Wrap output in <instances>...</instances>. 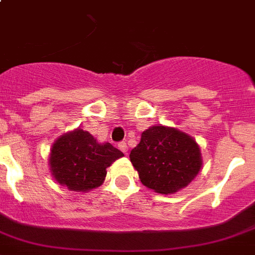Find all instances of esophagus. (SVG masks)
<instances>
[{
  "label": "esophagus",
  "instance_id": "1",
  "mask_svg": "<svg viewBox=\"0 0 255 255\" xmlns=\"http://www.w3.org/2000/svg\"><path fill=\"white\" fill-rule=\"evenodd\" d=\"M118 147H119V150H121V151H123L125 154H127L128 147H127V143H126L125 141H123V142H121V143H118Z\"/></svg>",
  "mask_w": 255,
  "mask_h": 255
}]
</instances>
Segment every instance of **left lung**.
I'll return each mask as SVG.
<instances>
[{
    "label": "left lung",
    "mask_w": 255,
    "mask_h": 255,
    "mask_svg": "<svg viewBox=\"0 0 255 255\" xmlns=\"http://www.w3.org/2000/svg\"><path fill=\"white\" fill-rule=\"evenodd\" d=\"M200 155L194 138L174 128L154 126L142 132L129 158L146 187L167 195L194 180L201 168Z\"/></svg>",
    "instance_id": "left-lung-1"
}]
</instances>
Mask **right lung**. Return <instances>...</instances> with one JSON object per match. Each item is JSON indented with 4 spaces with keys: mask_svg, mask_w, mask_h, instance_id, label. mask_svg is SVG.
Wrapping results in <instances>:
<instances>
[{
    "mask_svg": "<svg viewBox=\"0 0 255 255\" xmlns=\"http://www.w3.org/2000/svg\"><path fill=\"white\" fill-rule=\"evenodd\" d=\"M123 156L109 142L99 143L87 130L75 129L61 136L51 149L52 176L73 191H87L100 186L106 168Z\"/></svg>",
    "mask_w": 255,
    "mask_h": 255,
    "instance_id": "right-lung-1",
    "label": "right lung"
}]
</instances>
